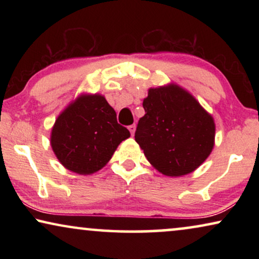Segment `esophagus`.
<instances>
[{
    "label": "esophagus",
    "mask_w": 259,
    "mask_h": 259,
    "mask_svg": "<svg viewBox=\"0 0 259 259\" xmlns=\"http://www.w3.org/2000/svg\"><path fill=\"white\" fill-rule=\"evenodd\" d=\"M128 130H130V132H131V134H134V132H136V125H130L128 126Z\"/></svg>",
    "instance_id": "34e87169"
}]
</instances>
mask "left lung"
Masks as SVG:
<instances>
[{
    "label": "left lung",
    "mask_w": 259,
    "mask_h": 259,
    "mask_svg": "<svg viewBox=\"0 0 259 259\" xmlns=\"http://www.w3.org/2000/svg\"><path fill=\"white\" fill-rule=\"evenodd\" d=\"M136 141L147 160L169 177L194 171L214 145L213 118L177 84L151 88L144 99Z\"/></svg>",
    "instance_id": "8db88e82"
}]
</instances>
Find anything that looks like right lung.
Returning a JSON list of instances; mask_svg holds the SVG:
<instances>
[{
  "label": "right lung",
  "instance_id": "1",
  "mask_svg": "<svg viewBox=\"0 0 259 259\" xmlns=\"http://www.w3.org/2000/svg\"><path fill=\"white\" fill-rule=\"evenodd\" d=\"M130 131L102 95H81L58 116L51 144L59 161L79 175H91L109 161Z\"/></svg>",
  "mask_w": 259,
  "mask_h": 259
}]
</instances>
